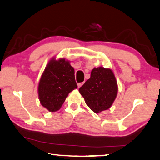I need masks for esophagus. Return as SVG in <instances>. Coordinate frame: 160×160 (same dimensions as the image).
I'll return each mask as SVG.
<instances>
[{
  "label": "esophagus",
  "instance_id": "34e87169",
  "mask_svg": "<svg viewBox=\"0 0 160 160\" xmlns=\"http://www.w3.org/2000/svg\"><path fill=\"white\" fill-rule=\"evenodd\" d=\"M84 83V82H82V83H78L77 85H78V88H80L82 86Z\"/></svg>",
  "mask_w": 160,
  "mask_h": 160
}]
</instances>
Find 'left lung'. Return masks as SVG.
<instances>
[{
	"instance_id": "left-lung-1",
	"label": "left lung",
	"mask_w": 160,
	"mask_h": 160,
	"mask_svg": "<svg viewBox=\"0 0 160 160\" xmlns=\"http://www.w3.org/2000/svg\"><path fill=\"white\" fill-rule=\"evenodd\" d=\"M88 107L95 113L109 109L116 99L118 87L115 76L109 68H94L91 77L79 88Z\"/></svg>"
}]
</instances>
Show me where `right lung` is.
Segmentation results:
<instances>
[{
	"label": "right lung",
	"mask_w": 160,
	"mask_h": 160,
	"mask_svg": "<svg viewBox=\"0 0 160 160\" xmlns=\"http://www.w3.org/2000/svg\"><path fill=\"white\" fill-rule=\"evenodd\" d=\"M77 88L74 69L64 58H52L46 66L38 83L41 105L49 112L60 109L68 94Z\"/></svg>",
	"instance_id": "add662e5"
}]
</instances>
